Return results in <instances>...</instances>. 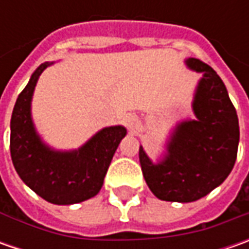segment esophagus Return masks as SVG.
I'll list each match as a JSON object with an SVG mask.
<instances>
[{
	"label": "esophagus",
	"instance_id": "obj_1",
	"mask_svg": "<svg viewBox=\"0 0 249 249\" xmlns=\"http://www.w3.org/2000/svg\"><path fill=\"white\" fill-rule=\"evenodd\" d=\"M126 126H127L129 130H131V131L137 130L140 126L139 118H137L136 115H129V116L126 118Z\"/></svg>",
	"mask_w": 249,
	"mask_h": 249
}]
</instances>
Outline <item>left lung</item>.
Returning <instances> with one entry per match:
<instances>
[{
  "label": "left lung",
  "mask_w": 249,
  "mask_h": 249,
  "mask_svg": "<svg viewBox=\"0 0 249 249\" xmlns=\"http://www.w3.org/2000/svg\"><path fill=\"white\" fill-rule=\"evenodd\" d=\"M187 66L202 73L193 109L196 120L177 126L167 154L154 163L142 147L139 158L154 196L170 202H193L220 186L237 158L240 127L225 83L202 61L188 58Z\"/></svg>",
  "instance_id": "obj_1"
}]
</instances>
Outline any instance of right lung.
<instances>
[{
    "label": "right lung",
    "instance_id": "add662e5",
    "mask_svg": "<svg viewBox=\"0 0 249 249\" xmlns=\"http://www.w3.org/2000/svg\"><path fill=\"white\" fill-rule=\"evenodd\" d=\"M53 63L40 65L16 100L11 118V158L19 177L37 196L51 204L71 205L100 193L126 129L105 127L74 151L45 145L34 129L30 105L40 74Z\"/></svg>",
    "mask_w": 249,
    "mask_h": 249
}]
</instances>
